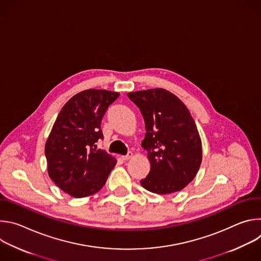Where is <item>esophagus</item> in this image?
Instances as JSON below:
<instances>
[{"label":"esophagus","instance_id":"esophagus-1","mask_svg":"<svg viewBox=\"0 0 261 261\" xmlns=\"http://www.w3.org/2000/svg\"><path fill=\"white\" fill-rule=\"evenodd\" d=\"M132 152H129L127 155H125V156H122V158H123V160H129L130 158H132Z\"/></svg>","mask_w":261,"mask_h":261}]
</instances>
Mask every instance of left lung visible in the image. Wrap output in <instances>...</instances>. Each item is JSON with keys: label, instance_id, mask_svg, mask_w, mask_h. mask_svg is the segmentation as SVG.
Wrapping results in <instances>:
<instances>
[{"label": "left lung", "instance_id": "1", "mask_svg": "<svg viewBox=\"0 0 261 261\" xmlns=\"http://www.w3.org/2000/svg\"><path fill=\"white\" fill-rule=\"evenodd\" d=\"M140 109L151 170L140 180L144 189L157 194L180 191L195 177L202 160L201 139L190 111L172 93L150 89L128 94Z\"/></svg>", "mask_w": 261, "mask_h": 261}]
</instances>
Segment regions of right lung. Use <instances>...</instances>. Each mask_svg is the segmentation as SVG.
<instances>
[{
  "label": "right lung",
  "mask_w": 261,
  "mask_h": 261,
  "mask_svg": "<svg viewBox=\"0 0 261 261\" xmlns=\"http://www.w3.org/2000/svg\"><path fill=\"white\" fill-rule=\"evenodd\" d=\"M119 93L90 89L73 96L61 109L45 143L49 177L69 195L97 193L116 166L115 157L97 150L101 121Z\"/></svg>",
  "instance_id": "1"
}]
</instances>
